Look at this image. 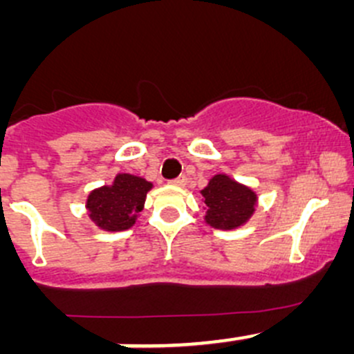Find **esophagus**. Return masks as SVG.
Listing matches in <instances>:
<instances>
[{"mask_svg":"<svg viewBox=\"0 0 354 354\" xmlns=\"http://www.w3.org/2000/svg\"><path fill=\"white\" fill-rule=\"evenodd\" d=\"M171 185H174V187H185V185H187V178L185 176L176 178V180L171 181Z\"/></svg>","mask_w":354,"mask_h":354,"instance_id":"obj_1","label":"esophagus"}]
</instances>
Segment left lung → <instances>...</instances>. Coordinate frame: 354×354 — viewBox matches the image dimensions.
I'll list each match as a JSON object with an SVG mask.
<instances>
[{
	"label": "left lung",
	"mask_w": 354,
	"mask_h": 354,
	"mask_svg": "<svg viewBox=\"0 0 354 354\" xmlns=\"http://www.w3.org/2000/svg\"><path fill=\"white\" fill-rule=\"evenodd\" d=\"M200 194L205 203L203 221L214 230L233 231L245 226L259 203L252 188L224 173L214 174Z\"/></svg>",
	"instance_id": "1"
}]
</instances>
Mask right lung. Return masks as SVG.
Masks as SVG:
<instances>
[{"label": "right lung", "mask_w": 354, "mask_h": 354, "mask_svg": "<svg viewBox=\"0 0 354 354\" xmlns=\"http://www.w3.org/2000/svg\"><path fill=\"white\" fill-rule=\"evenodd\" d=\"M154 185L142 176L118 173L113 183L102 185L87 195V216L99 230L116 233L130 230L144 210L145 198Z\"/></svg>", "instance_id": "1"}]
</instances>
